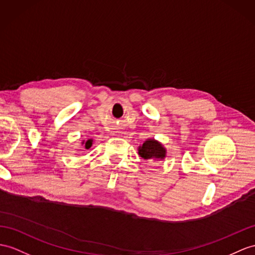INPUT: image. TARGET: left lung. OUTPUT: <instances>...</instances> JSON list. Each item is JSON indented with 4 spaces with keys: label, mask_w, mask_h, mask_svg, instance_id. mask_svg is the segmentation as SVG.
Returning <instances> with one entry per match:
<instances>
[{
    "label": "left lung",
    "mask_w": 255,
    "mask_h": 255,
    "mask_svg": "<svg viewBox=\"0 0 255 255\" xmlns=\"http://www.w3.org/2000/svg\"><path fill=\"white\" fill-rule=\"evenodd\" d=\"M138 153L141 158L151 161L154 159H163L165 157V149L158 141L148 139L139 147Z\"/></svg>",
    "instance_id": "1"
}]
</instances>
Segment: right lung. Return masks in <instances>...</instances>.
Instances as JSON below:
<instances>
[{"label": "right lung", "instance_id": "1", "mask_svg": "<svg viewBox=\"0 0 255 255\" xmlns=\"http://www.w3.org/2000/svg\"><path fill=\"white\" fill-rule=\"evenodd\" d=\"M91 146H92V139H89L88 141H85V148L86 149L91 148Z\"/></svg>", "mask_w": 255, "mask_h": 255}]
</instances>
